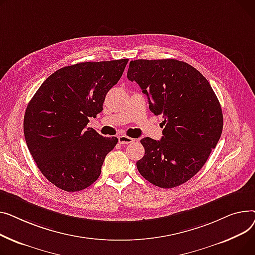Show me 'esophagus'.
I'll list each match as a JSON object with an SVG mask.
<instances>
[{
    "instance_id": "obj_1",
    "label": "esophagus",
    "mask_w": 255,
    "mask_h": 255,
    "mask_svg": "<svg viewBox=\"0 0 255 255\" xmlns=\"http://www.w3.org/2000/svg\"><path fill=\"white\" fill-rule=\"evenodd\" d=\"M134 140L132 138H129L128 136H125V134H123V136H119L118 137V142L121 144H130L132 143Z\"/></svg>"
}]
</instances>
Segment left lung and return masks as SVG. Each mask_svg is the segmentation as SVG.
<instances>
[{
    "label": "left lung",
    "instance_id": "left-lung-1",
    "mask_svg": "<svg viewBox=\"0 0 255 255\" xmlns=\"http://www.w3.org/2000/svg\"><path fill=\"white\" fill-rule=\"evenodd\" d=\"M128 79L140 85L149 109L164 119L159 141L141 140L145 154L138 171L161 188L185 183L202 169L222 132V110L210 83L196 68L172 58L131 61Z\"/></svg>",
    "mask_w": 255,
    "mask_h": 255
}]
</instances>
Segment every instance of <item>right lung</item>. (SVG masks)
I'll return each mask as SVG.
<instances>
[{
    "mask_svg": "<svg viewBox=\"0 0 255 255\" xmlns=\"http://www.w3.org/2000/svg\"><path fill=\"white\" fill-rule=\"evenodd\" d=\"M128 58L86 62L55 71L29 101L24 138L37 167L47 180L68 192L91 186L106 155L118 142L86 128L102 112L110 88L123 76Z\"/></svg>",
    "mask_w": 255,
    "mask_h": 255,
    "instance_id": "obj_1",
    "label": "right lung"
}]
</instances>
